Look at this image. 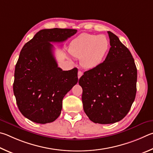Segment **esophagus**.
<instances>
[{
    "mask_svg": "<svg viewBox=\"0 0 153 153\" xmlns=\"http://www.w3.org/2000/svg\"><path fill=\"white\" fill-rule=\"evenodd\" d=\"M82 75V72L81 71H79L78 72V78L80 79L81 78V76Z\"/></svg>",
    "mask_w": 153,
    "mask_h": 153,
    "instance_id": "esophagus-1",
    "label": "esophagus"
}]
</instances>
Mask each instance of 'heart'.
Here are the masks:
<instances>
[{"instance_id": "obj_1", "label": "heart", "mask_w": 153, "mask_h": 153, "mask_svg": "<svg viewBox=\"0 0 153 153\" xmlns=\"http://www.w3.org/2000/svg\"><path fill=\"white\" fill-rule=\"evenodd\" d=\"M109 49V41L104 35L82 33L71 42L68 52L72 57L81 58L86 69H94L105 60Z\"/></svg>"}]
</instances>
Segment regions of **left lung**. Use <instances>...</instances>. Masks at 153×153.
Here are the masks:
<instances>
[{
  "instance_id": "obj_1",
  "label": "left lung",
  "mask_w": 153,
  "mask_h": 153,
  "mask_svg": "<svg viewBox=\"0 0 153 153\" xmlns=\"http://www.w3.org/2000/svg\"><path fill=\"white\" fill-rule=\"evenodd\" d=\"M111 48L100 66L79 79L83 109L90 120L101 124L119 122L129 112L136 93L137 69L130 50L108 31Z\"/></svg>"
}]
</instances>
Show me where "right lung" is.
<instances>
[{
	"label": "right lung",
	"mask_w": 153,
	"mask_h": 153,
	"mask_svg": "<svg viewBox=\"0 0 153 153\" xmlns=\"http://www.w3.org/2000/svg\"><path fill=\"white\" fill-rule=\"evenodd\" d=\"M73 29H42L27 42L15 66L13 93L24 116L37 124L52 122L60 115L64 96L78 82V70L58 66L50 42H62Z\"/></svg>",
	"instance_id": "1"
}]
</instances>
